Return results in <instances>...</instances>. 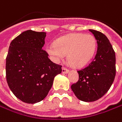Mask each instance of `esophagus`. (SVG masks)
Masks as SVG:
<instances>
[{
  "mask_svg": "<svg viewBox=\"0 0 122 122\" xmlns=\"http://www.w3.org/2000/svg\"><path fill=\"white\" fill-rule=\"evenodd\" d=\"M69 72V69H66V67H62V73H67Z\"/></svg>",
  "mask_w": 122,
  "mask_h": 122,
  "instance_id": "34e87169",
  "label": "esophagus"
}]
</instances>
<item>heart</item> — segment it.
I'll use <instances>...</instances> for the list:
<instances>
[{"mask_svg":"<svg viewBox=\"0 0 122 122\" xmlns=\"http://www.w3.org/2000/svg\"><path fill=\"white\" fill-rule=\"evenodd\" d=\"M97 41L91 34H74L62 36L56 40L54 45H49L46 52L56 61L68 54V60L72 66L80 67L87 64L94 56Z\"/></svg>","mask_w":122,"mask_h":122,"instance_id":"b5f03b06","label":"heart"}]
</instances>
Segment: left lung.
Wrapping results in <instances>:
<instances>
[{"label":"left lung","instance_id":"left-lung-1","mask_svg":"<svg viewBox=\"0 0 122 122\" xmlns=\"http://www.w3.org/2000/svg\"><path fill=\"white\" fill-rule=\"evenodd\" d=\"M89 31L97 40V53L87 66L77 70L79 80L71 85L77 97L87 102L97 100L106 94L116 74L115 53L108 39L100 31Z\"/></svg>","mask_w":122,"mask_h":122}]
</instances>
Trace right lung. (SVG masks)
Segmentation results:
<instances>
[{
    "mask_svg": "<svg viewBox=\"0 0 122 122\" xmlns=\"http://www.w3.org/2000/svg\"><path fill=\"white\" fill-rule=\"evenodd\" d=\"M45 32L27 30L10 43L6 58V79L17 98L35 104L45 98L62 66L53 63L42 49Z\"/></svg>",
    "mask_w": 122,
    "mask_h": 122,
    "instance_id": "right-lung-1",
    "label": "right lung"
}]
</instances>
